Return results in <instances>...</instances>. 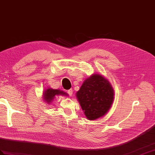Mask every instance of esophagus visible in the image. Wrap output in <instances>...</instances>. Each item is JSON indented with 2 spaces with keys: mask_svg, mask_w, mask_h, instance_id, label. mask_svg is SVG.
<instances>
[{
  "mask_svg": "<svg viewBox=\"0 0 155 155\" xmlns=\"http://www.w3.org/2000/svg\"><path fill=\"white\" fill-rule=\"evenodd\" d=\"M67 93H68V94L70 96H73V89H70V90H69L68 91H67Z\"/></svg>",
  "mask_w": 155,
  "mask_h": 155,
  "instance_id": "34e87169",
  "label": "esophagus"
}]
</instances>
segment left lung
Listing matches in <instances>:
<instances>
[{"label": "left lung", "instance_id": "8db88e82", "mask_svg": "<svg viewBox=\"0 0 155 155\" xmlns=\"http://www.w3.org/2000/svg\"><path fill=\"white\" fill-rule=\"evenodd\" d=\"M114 90L100 74H92L83 82L76 96L85 116L95 120L108 113L114 101Z\"/></svg>", "mask_w": 155, "mask_h": 155}]
</instances>
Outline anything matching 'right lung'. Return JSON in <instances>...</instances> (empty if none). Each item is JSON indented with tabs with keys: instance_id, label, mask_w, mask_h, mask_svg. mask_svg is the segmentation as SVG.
Instances as JSON below:
<instances>
[{
	"instance_id": "right-lung-1",
	"label": "right lung",
	"mask_w": 155,
	"mask_h": 155,
	"mask_svg": "<svg viewBox=\"0 0 155 155\" xmlns=\"http://www.w3.org/2000/svg\"><path fill=\"white\" fill-rule=\"evenodd\" d=\"M68 96V94L61 90L48 88L44 90V92L42 93V100L45 101L46 104H50L51 103L54 101L55 96Z\"/></svg>"
}]
</instances>
